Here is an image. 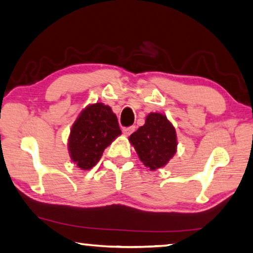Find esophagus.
Wrapping results in <instances>:
<instances>
[{
    "label": "esophagus",
    "mask_w": 253,
    "mask_h": 253,
    "mask_svg": "<svg viewBox=\"0 0 253 253\" xmlns=\"http://www.w3.org/2000/svg\"><path fill=\"white\" fill-rule=\"evenodd\" d=\"M135 131V126H129V127H124L123 129V133L126 135H130L132 132Z\"/></svg>",
    "instance_id": "obj_1"
}]
</instances>
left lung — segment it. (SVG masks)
Here are the masks:
<instances>
[{
	"label": "left lung",
	"instance_id": "left-lung-1",
	"mask_svg": "<svg viewBox=\"0 0 253 253\" xmlns=\"http://www.w3.org/2000/svg\"><path fill=\"white\" fill-rule=\"evenodd\" d=\"M130 142L146 167H164L176 153V132L165 115L150 113L142 126L130 135Z\"/></svg>",
	"mask_w": 253,
	"mask_h": 253
}]
</instances>
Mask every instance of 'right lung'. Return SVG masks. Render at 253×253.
I'll list each match as a JSON object with an SVG mask.
<instances>
[{
  "label": "right lung",
  "mask_w": 253,
  "mask_h": 253,
  "mask_svg": "<svg viewBox=\"0 0 253 253\" xmlns=\"http://www.w3.org/2000/svg\"><path fill=\"white\" fill-rule=\"evenodd\" d=\"M120 134L118 118L110 106L103 103L89 105L70 131V157L81 169H90L99 162L105 148Z\"/></svg>",
  "instance_id": "add662e5"
}]
</instances>
